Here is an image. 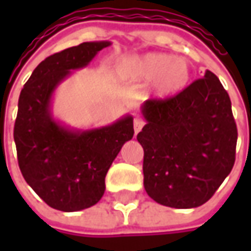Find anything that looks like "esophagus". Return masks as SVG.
I'll return each instance as SVG.
<instances>
[{
  "mask_svg": "<svg viewBox=\"0 0 251 251\" xmlns=\"http://www.w3.org/2000/svg\"><path fill=\"white\" fill-rule=\"evenodd\" d=\"M145 125V122H144V120L142 118H140V117H136L134 118V121H133V126H134V133H138V131L141 130L142 126Z\"/></svg>",
  "mask_w": 251,
  "mask_h": 251,
  "instance_id": "esophagus-1",
  "label": "esophagus"
}]
</instances>
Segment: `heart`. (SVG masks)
I'll return each instance as SVG.
<instances>
[{
    "label": "heart",
    "mask_w": 251,
    "mask_h": 251,
    "mask_svg": "<svg viewBox=\"0 0 251 251\" xmlns=\"http://www.w3.org/2000/svg\"><path fill=\"white\" fill-rule=\"evenodd\" d=\"M124 75L138 83H152L157 98H169L181 93L191 80V64L184 57L151 52L129 59L124 66Z\"/></svg>",
    "instance_id": "1"
}]
</instances>
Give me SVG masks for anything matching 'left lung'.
<instances>
[{"instance_id": "obj_1", "label": "left lung", "mask_w": 251, "mask_h": 251, "mask_svg": "<svg viewBox=\"0 0 251 251\" xmlns=\"http://www.w3.org/2000/svg\"><path fill=\"white\" fill-rule=\"evenodd\" d=\"M141 113L147 125L137 141L147 194L172 208L204 204L235 161L237 125L219 79L205 71L172 98L144 102Z\"/></svg>"}]
</instances>
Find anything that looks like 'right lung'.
Returning a JSON list of instances; mask_svg holds the SVG:
<instances>
[{"mask_svg": "<svg viewBox=\"0 0 251 251\" xmlns=\"http://www.w3.org/2000/svg\"><path fill=\"white\" fill-rule=\"evenodd\" d=\"M110 41H87L53 53L36 67L19 98L14 142L21 174L55 210L74 212L97 204L121 148L133 138V117L77 130L53 118L52 97L72 71L88 66Z\"/></svg>", "mask_w": 251, "mask_h": 251, "instance_id": "right-lung-1", "label": "right lung"}]
</instances>
